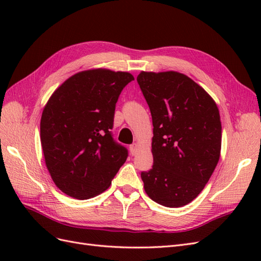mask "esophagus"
Masks as SVG:
<instances>
[{
    "instance_id": "obj_1",
    "label": "esophagus",
    "mask_w": 261,
    "mask_h": 261,
    "mask_svg": "<svg viewBox=\"0 0 261 261\" xmlns=\"http://www.w3.org/2000/svg\"><path fill=\"white\" fill-rule=\"evenodd\" d=\"M129 151L132 153V155H135L138 151V145L137 144H133L129 146Z\"/></svg>"
}]
</instances>
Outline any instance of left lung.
Listing matches in <instances>:
<instances>
[{
    "label": "left lung",
    "mask_w": 261,
    "mask_h": 261,
    "mask_svg": "<svg viewBox=\"0 0 261 261\" xmlns=\"http://www.w3.org/2000/svg\"><path fill=\"white\" fill-rule=\"evenodd\" d=\"M137 83L153 125V165L140 174L145 192L164 207H183L200 194L218 164V107L198 84L177 72H141Z\"/></svg>",
    "instance_id": "8db88e82"
}]
</instances>
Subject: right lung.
Masks as SVG:
<instances>
[{
	"mask_svg": "<svg viewBox=\"0 0 261 261\" xmlns=\"http://www.w3.org/2000/svg\"><path fill=\"white\" fill-rule=\"evenodd\" d=\"M134 81L126 72L89 69L69 77L45 105L40 138L45 165L61 191L76 199L105 192L128 156L116 143L115 106Z\"/></svg>",
	"mask_w": 261,
	"mask_h": 261,
	"instance_id": "add662e5",
	"label": "right lung"
}]
</instances>
